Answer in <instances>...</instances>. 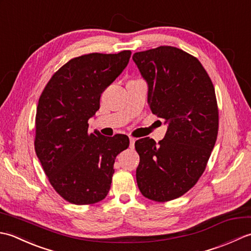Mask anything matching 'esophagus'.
<instances>
[{"instance_id":"esophagus-1","label":"esophagus","mask_w":251,"mask_h":251,"mask_svg":"<svg viewBox=\"0 0 251 251\" xmlns=\"http://www.w3.org/2000/svg\"><path fill=\"white\" fill-rule=\"evenodd\" d=\"M135 141H136L135 138L129 137V148L130 149H134L135 148Z\"/></svg>"}]
</instances>
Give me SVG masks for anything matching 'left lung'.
Returning a JSON list of instances; mask_svg holds the SVG:
<instances>
[{"mask_svg": "<svg viewBox=\"0 0 251 251\" xmlns=\"http://www.w3.org/2000/svg\"><path fill=\"white\" fill-rule=\"evenodd\" d=\"M132 60L148 84V104L165 120L156 143L135 142L140 156L137 184L143 196L167 201L186 193L204 173L218 135L214 85L201 63L173 46L135 52Z\"/></svg>", "mask_w": 251, "mask_h": 251, "instance_id": "left-lung-1", "label": "left lung"}]
</instances>
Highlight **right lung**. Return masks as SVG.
<instances>
[{
    "mask_svg": "<svg viewBox=\"0 0 251 251\" xmlns=\"http://www.w3.org/2000/svg\"><path fill=\"white\" fill-rule=\"evenodd\" d=\"M130 55L124 50L73 58L52 75L39 99L36 155L52 188L72 204H95L108 195L115 157L129 146L125 135L89 132L88 120Z\"/></svg>",
    "mask_w": 251,
    "mask_h": 251,
    "instance_id": "1",
    "label": "right lung"
}]
</instances>
